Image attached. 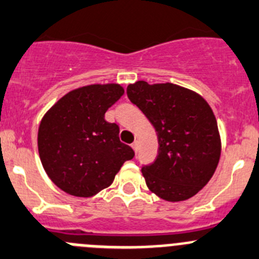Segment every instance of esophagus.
<instances>
[{"label":"esophagus","mask_w":259,"mask_h":259,"mask_svg":"<svg viewBox=\"0 0 259 259\" xmlns=\"http://www.w3.org/2000/svg\"><path fill=\"white\" fill-rule=\"evenodd\" d=\"M132 149L135 150V152L139 151V141H135L134 144H132Z\"/></svg>","instance_id":"obj_1"}]
</instances>
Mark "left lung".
I'll list each match as a JSON object with an SVG mask.
<instances>
[{
  "label": "left lung",
  "instance_id": "obj_1",
  "mask_svg": "<svg viewBox=\"0 0 259 259\" xmlns=\"http://www.w3.org/2000/svg\"><path fill=\"white\" fill-rule=\"evenodd\" d=\"M127 95L157 136L156 160L142 168L146 186L169 202L193 197L212 178L221 155L220 132L208 103L170 82L136 81L127 86Z\"/></svg>",
  "mask_w": 259,
  "mask_h": 259
}]
</instances>
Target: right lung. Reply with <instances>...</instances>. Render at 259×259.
Wrapping results in <instances>:
<instances>
[{
	"instance_id": "add662e5",
	"label": "right lung",
	"mask_w": 259,
	"mask_h": 259,
	"mask_svg": "<svg viewBox=\"0 0 259 259\" xmlns=\"http://www.w3.org/2000/svg\"><path fill=\"white\" fill-rule=\"evenodd\" d=\"M124 94L119 83L73 89L43 115L38 151L47 176L75 197H93L113 183L135 152L119 141V127L105 112Z\"/></svg>"
}]
</instances>
